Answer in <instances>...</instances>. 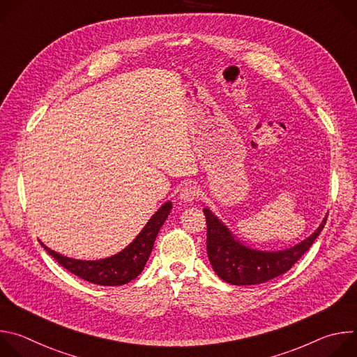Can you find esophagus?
Wrapping results in <instances>:
<instances>
[{
	"label": "esophagus",
	"instance_id": "1",
	"mask_svg": "<svg viewBox=\"0 0 357 357\" xmlns=\"http://www.w3.org/2000/svg\"><path fill=\"white\" fill-rule=\"evenodd\" d=\"M197 196H199V189H197L196 186H193V185H186V186H183L182 190H181V193H179V197H181L183 202H188V203H190V202H193L195 199H197Z\"/></svg>",
	"mask_w": 357,
	"mask_h": 357
}]
</instances>
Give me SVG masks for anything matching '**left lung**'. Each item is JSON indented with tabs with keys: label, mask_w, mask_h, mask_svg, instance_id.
<instances>
[{
	"label": "left lung",
	"mask_w": 357,
	"mask_h": 357,
	"mask_svg": "<svg viewBox=\"0 0 357 357\" xmlns=\"http://www.w3.org/2000/svg\"><path fill=\"white\" fill-rule=\"evenodd\" d=\"M203 212L208 225L206 244L211 264L223 281L233 285L261 284L287 273L311 248L326 223L325 218L314 234L291 248L259 251L234 240L229 229L209 209Z\"/></svg>",
	"instance_id": "8db88e82"
}]
</instances>
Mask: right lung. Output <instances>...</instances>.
I'll return each instance as SVG.
<instances>
[{"mask_svg": "<svg viewBox=\"0 0 357 357\" xmlns=\"http://www.w3.org/2000/svg\"><path fill=\"white\" fill-rule=\"evenodd\" d=\"M172 209V203L167 202L158 212L149 219L142 231L137 238L123 251L113 257L97 260V261H83L63 257L62 254L47 248L43 243V248L52 256L63 268L77 275L82 280H86L91 284L98 285H123L134 280L142 270L154 247V241L164 222L167 220Z\"/></svg>", "mask_w": 357, "mask_h": 357, "instance_id": "obj_1", "label": "right lung"}]
</instances>
